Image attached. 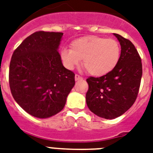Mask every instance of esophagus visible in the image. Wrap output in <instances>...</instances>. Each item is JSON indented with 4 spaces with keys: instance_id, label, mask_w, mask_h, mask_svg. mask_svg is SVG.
<instances>
[{
    "instance_id": "obj_1",
    "label": "esophagus",
    "mask_w": 153,
    "mask_h": 153,
    "mask_svg": "<svg viewBox=\"0 0 153 153\" xmlns=\"http://www.w3.org/2000/svg\"><path fill=\"white\" fill-rule=\"evenodd\" d=\"M74 79L75 81H79V80H82V77H81L79 74H75L74 76Z\"/></svg>"
}]
</instances>
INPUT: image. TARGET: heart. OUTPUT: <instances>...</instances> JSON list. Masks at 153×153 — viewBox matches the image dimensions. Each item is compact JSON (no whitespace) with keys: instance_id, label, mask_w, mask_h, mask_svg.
<instances>
[{"instance_id":"heart-1","label":"heart","mask_w":153,"mask_h":153,"mask_svg":"<svg viewBox=\"0 0 153 153\" xmlns=\"http://www.w3.org/2000/svg\"><path fill=\"white\" fill-rule=\"evenodd\" d=\"M121 49L115 39L94 35L77 38L71 43V49L60 52L65 67L73 70L82 60V66L94 76H103L112 71L119 63Z\"/></svg>"}]
</instances>
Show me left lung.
<instances>
[{"label":"left lung","instance_id":"obj_1","mask_svg":"<svg viewBox=\"0 0 153 153\" xmlns=\"http://www.w3.org/2000/svg\"><path fill=\"white\" fill-rule=\"evenodd\" d=\"M121 45L119 63L106 75L87 79V107L104 119L117 118L131 108L138 95L142 77V62L135 45L121 35L114 33Z\"/></svg>","mask_w":153,"mask_h":153}]
</instances>
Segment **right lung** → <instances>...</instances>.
Listing matches in <instances>:
<instances>
[{"label": "right lung", "instance_id": "add662e5", "mask_svg": "<svg viewBox=\"0 0 153 153\" xmlns=\"http://www.w3.org/2000/svg\"><path fill=\"white\" fill-rule=\"evenodd\" d=\"M63 33L37 31L14 51L9 65L12 95L22 109L48 118L63 109L74 86V74L62 63L58 52Z\"/></svg>", "mask_w": 153, "mask_h": 153}]
</instances>
